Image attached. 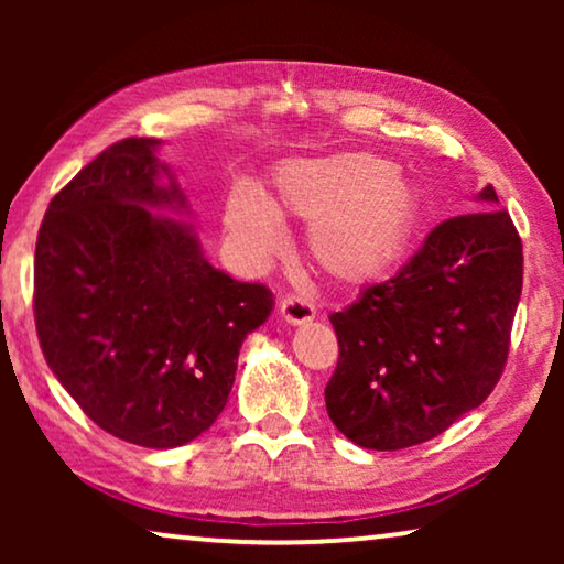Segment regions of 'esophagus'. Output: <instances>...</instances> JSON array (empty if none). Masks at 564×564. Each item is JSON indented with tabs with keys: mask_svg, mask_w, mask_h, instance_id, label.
Segmentation results:
<instances>
[{
	"mask_svg": "<svg viewBox=\"0 0 564 564\" xmlns=\"http://www.w3.org/2000/svg\"><path fill=\"white\" fill-rule=\"evenodd\" d=\"M280 315L284 323H290V326H303V323L315 318V307L303 297L284 295L280 303Z\"/></svg>",
	"mask_w": 564,
	"mask_h": 564,
	"instance_id": "34e87169",
	"label": "esophagus"
}]
</instances>
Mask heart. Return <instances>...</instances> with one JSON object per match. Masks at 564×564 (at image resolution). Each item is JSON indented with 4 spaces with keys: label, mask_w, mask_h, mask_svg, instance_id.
<instances>
[{
    "label": "heart",
    "mask_w": 564,
    "mask_h": 564,
    "mask_svg": "<svg viewBox=\"0 0 564 564\" xmlns=\"http://www.w3.org/2000/svg\"><path fill=\"white\" fill-rule=\"evenodd\" d=\"M411 176L375 153L341 151L288 159L267 195L236 184L223 203V230L238 257L264 264L284 246L282 220L307 223V257L336 284H369L395 272L421 226Z\"/></svg>",
    "instance_id": "1"
}]
</instances>
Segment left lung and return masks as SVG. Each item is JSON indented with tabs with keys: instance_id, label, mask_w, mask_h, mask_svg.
Listing matches in <instances>:
<instances>
[{
	"instance_id": "left-lung-1",
	"label": "left lung",
	"mask_w": 564,
	"mask_h": 564,
	"mask_svg": "<svg viewBox=\"0 0 564 564\" xmlns=\"http://www.w3.org/2000/svg\"><path fill=\"white\" fill-rule=\"evenodd\" d=\"M436 226L388 282L330 315L338 365L326 384L334 426L365 449L429 442L490 395L506 367L523 282L521 238L498 210Z\"/></svg>"
}]
</instances>
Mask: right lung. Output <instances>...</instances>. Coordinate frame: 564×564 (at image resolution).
Here are the masks:
<instances>
[{
  "label": "right lung",
  "instance_id": "1",
  "mask_svg": "<svg viewBox=\"0 0 564 564\" xmlns=\"http://www.w3.org/2000/svg\"><path fill=\"white\" fill-rule=\"evenodd\" d=\"M156 138H126L51 199L35 243L43 357L84 413L122 442L174 449L228 403L264 284L205 259Z\"/></svg>",
  "mask_w": 564,
  "mask_h": 564
}]
</instances>
